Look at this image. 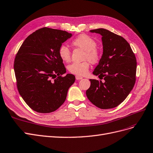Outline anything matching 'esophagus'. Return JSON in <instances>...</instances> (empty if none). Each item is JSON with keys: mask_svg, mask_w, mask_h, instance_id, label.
I'll return each instance as SVG.
<instances>
[{"mask_svg": "<svg viewBox=\"0 0 153 153\" xmlns=\"http://www.w3.org/2000/svg\"><path fill=\"white\" fill-rule=\"evenodd\" d=\"M76 80H81L82 79V77L79 76H76Z\"/></svg>", "mask_w": 153, "mask_h": 153, "instance_id": "obj_1", "label": "esophagus"}]
</instances>
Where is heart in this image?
<instances>
[{
	"label": "heart",
	"instance_id": "obj_1",
	"mask_svg": "<svg viewBox=\"0 0 153 153\" xmlns=\"http://www.w3.org/2000/svg\"><path fill=\"white\" fill-rule=\"evenodd\" d=\"M74 46L85 51V60H88L92 63L98 62L100 59V53L97 48V42L90 36L86 34H81L72 41ZM58 55L64 62H68L71 60V51L65 45H62L58 49ZM90 68V63L85 61L81 63L74 62L68 66V70L71 73L77 76H85Z\"/></svg>",
	"mask_w": 153,
	"mask_h": 153
}]
</instances>
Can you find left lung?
<instances>
[{
    "mask_svg": "<svg viewBox=\"0 0 153 153\" xmlns=\"http://www.w3.org/2000/svg\"><path fill=\"white\" fill-rule=\"evenodd\" d=\"M102 36L103 54L93 74L104 82L90 79L89 100L102 109H112L125 100L136 80V58L125 39L104 28L90 31Z\"/></svg>",
    "mask_w": 153,
    "mask_h": 153,
    "instance_id": "8db88e82",
    "label": "left lung"
}]
</instances>
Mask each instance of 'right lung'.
<instances>
[{
  "mask_svg": "<svg viewBox=\"0 0 153 153\" xmlns=\"http://www.w3.org/2000/svg\"><path fill=\"white\" fill-rule=\"evenodd\" d=\"M72 33L44 27L24 41L15 57L14 70L19 95L32 109L55 111L65 102L75 76L66 73L58 49Z\"/></svg>",
  "mask_w": 153,
  "mask_h": 153,
  "instance_id": "obj_1",
  "label": "right lung"
}]
</instances>
